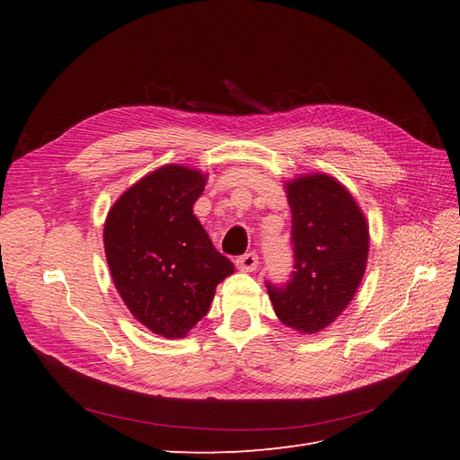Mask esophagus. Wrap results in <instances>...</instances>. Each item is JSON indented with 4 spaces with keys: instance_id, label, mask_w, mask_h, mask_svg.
Masks as SVG:
<instances>
[{
    "instance_id": "esophagus-1",
    "label": "esophagus",
    "mask_w": 460,
    "mask_h": 460,
    "mask_svg": "<svg viewBox=\"0 0 460 460\" xmlns=\"http://www.w3.org/2000/svg\"><path fill=\"white\" fill-rule=\"evenodd\" d=\"M235 267L243 272H253L259 267V255L255 252H249L235 259Z\"/></svg>"
}]
</instances>
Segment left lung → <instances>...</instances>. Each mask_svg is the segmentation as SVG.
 <instances>
[{
	"instance_id": "left-lung-1",
	"label": "left lung",
	"mask_w": 460,
	"mask_h": 460,
	"mask_svg": "<svg viewBox=\"0 0 460 460\" xmlns=\"http://www.w3.org/2000/svg\"><path fill=\"white\" fill-rule=\"evenodd\" d=\"M288 201L294 270L267 289L286 326L314 333L341 314L363 280L368 226L351 193L326 174L289 182Z\"/></svg>"
}]
</instances>
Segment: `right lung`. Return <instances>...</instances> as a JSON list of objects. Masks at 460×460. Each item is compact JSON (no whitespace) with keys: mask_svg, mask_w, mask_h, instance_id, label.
<instances>
[{"mask_svg":"<svg viewBox=\"0 0 460 460\" xmlns=\"http://www.w3.org/2000/svg\"><path fill=\"white\" fill-rule=\"evenodd\" d=\"M203 188L201 172L166 164L124 191L105 220V257L122 301L164 338H184L234 272L193 215Z\"/></svg>","mask_w":460,"mask_h":460,"instance_id":"add662e5","label":"right lung"}]
</instances>
